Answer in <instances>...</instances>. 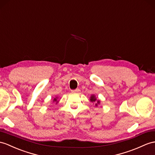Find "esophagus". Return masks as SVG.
I'll list each match as a JSON object with an SVG mask.
<instances>
[{
	"label": "esophagus",
	"mask_w": 155,
	"mask_h": 155,
	"mask_svg": "<svg viewBox=\"0 0 155 155\" xmlns=\"http://www.w3.org/2000/svg\"><path fill=\"white\" fill-rule=\"evenodd\" d=\"M80 89H75V90H71V92L72 93H78V92H80Z\"/></svg>",
	"instance_id": "esophagus-1"
}]
</instances>
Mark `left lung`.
Segmentation results:
<instances>
[{
  "label": "left lung",
  "instance_id": "obj_1",
  "mask_svg": "<svg viewBox=\"0 0 155 155\" xmlns=\"http://www.w3.org/2000/svg\"><path fill=\"white\" fill-rule=\"evenodd\" d=\"M90 101H91L92 103H95V107H97L98 105H99V104H100V103H101L99 100H97V98L95 97V95H92L91 96V97H90Z\"/></svg>",
  "mask_w": 155,
  "mask_h": 155
}]
</instances>
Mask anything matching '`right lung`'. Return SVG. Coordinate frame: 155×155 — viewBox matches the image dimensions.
I'll list each match as a JSON object with an SVG mask.
<instances>
[{
  "label": "right lung",
  "mask_w": 155,
  "mask_h": 155,
  "mask_svg": "<svg viewBox=\"0 0 155 155\" xmlns=\"http://www.w3.org/2000/svg\"><path fill=\"white\" fill-rule=\"evenodd\" d=\"M57 99H58V98L56 97V98H54V99H53V102H56V104H57L58 102V101L57 100Z\"/></svg>",
  "instance_id": "1"
}]
</instances>
